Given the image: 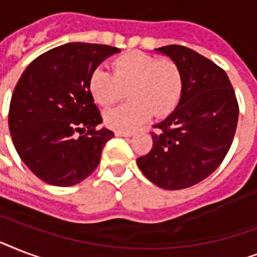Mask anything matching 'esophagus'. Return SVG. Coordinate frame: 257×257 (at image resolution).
Returning <instances> with one entry per match:
<instances>
[{"label":"esophagus","mask_w":257,"mask_h":257,"mask_svg":"<svg viewBox=\"0 0 257 257\" xmlns=\"http://www.w3.org/2000/svg\"><path fill=\"white\" fill-rule=\"evenodd\" d=\"M114 135H116V136H120V137H131V136H133L132 132H121V131H116V132H114Z\"/></svg>","instance_id":"1"}]
</instances>
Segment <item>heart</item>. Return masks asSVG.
Instances as JSON below:
<instances>
[{
  "label": "heart",
  "instance_id": "1",
  "mask_svg": "<svg viewBox=\"0 0 257 257\" xmlns=\"http://www.w3.org/2000/svg\"><path fill=\"white\" fill-rule=\"evenodd\" d=\"M112 72L96 68L89 76V90L97 104L110 106L121 101L129 89L131 102L105 113L109 128L131 132L148 120L171 114L184 89L183 72L171 58H159L139 50L113 60Z\"/></svg>",
  "mask_w": 257,
  "mask_h": 257
}]
</instances>
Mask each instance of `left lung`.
<instances>
[{"mask_svg":"<svg viewBox=\"0 0 257 257\" xmlns=\"http://www.w3.org/2000/svg\"><path fill=\"white\" fill-rule=\"evenodd\" d=\"M179 64L183 96L175 112L152 131V149L137 165L157 187H192L223 163L235 137L239 104L227 73L183 45L156 49Z\"/></svg>","mask_w":257,"mask_h":257,"instance_id":"obj_1","label":"left lung"}]
</instances>
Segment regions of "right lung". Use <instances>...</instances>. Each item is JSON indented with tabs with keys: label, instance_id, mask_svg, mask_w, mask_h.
<instances>
[{
	"label": "right lung",
	"instance_id": "obj_1",
	"mask_svg": "<svg viewBox=\"0 0 257 257\" xmlns=\"http://www.w3.org/2000/svg\"><path fill=\"white\" fill-rule=\"evenodd\" d=\"M118 48L70 42L30 62L10 100L9 129L18 156L42 181L72 187L93 173L114 133L98 129L89 76Z\"/></svg>",
	"mask_w": 257,
	"mask_h": 257
}]
</instances>
